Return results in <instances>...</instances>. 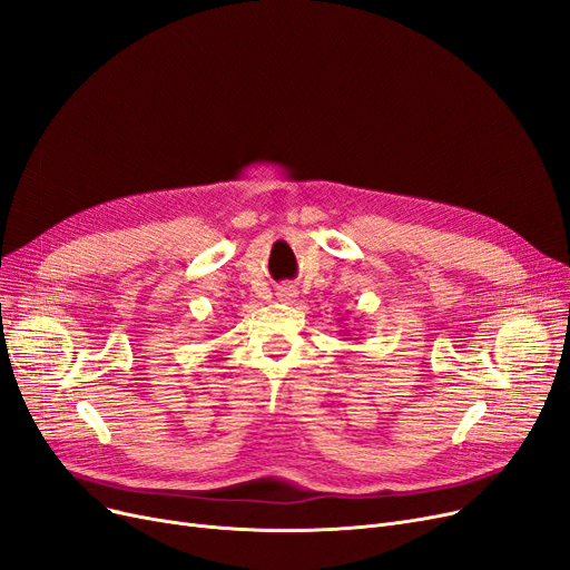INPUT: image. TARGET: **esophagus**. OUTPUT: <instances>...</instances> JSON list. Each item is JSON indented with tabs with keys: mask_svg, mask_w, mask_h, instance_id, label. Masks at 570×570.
I'll list each match as a JSON object with an SVG mask.
<instances>
[{
	"mask_svg": "<svg viewBox=\"0 0 570 570\" xmlns=\"http://www.w3.org/2000/svg\"><path fill=\"white\" fill-rule=\"evenodd\" d=\"M277 295H279V301H284V303H293L295 298H298V288H295V286H282Z\"/></svg>",
	"mask_w": 570,
	"mask_h": 570,
	"instance_id": "esophagus-1",
	"label": "esophagus"
}]
</instances>
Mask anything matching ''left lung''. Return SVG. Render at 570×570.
Wrapping results in <instances>:
<instances>
[{"label": "left lung", "instance_id": "8db88e82", "mask_svg": "<svg viewBox=\"0 0 570 570\" xmlns=\"http://www.w3.org/2000/svg\"><path fill=\"white\" fill-rule=\"evenodd\" d=\"M354 331H356V328H354ZM344 333H346V331H344Z\"/></svg>", "mask_w": 570, "mask_h": 570}]
</instances>
